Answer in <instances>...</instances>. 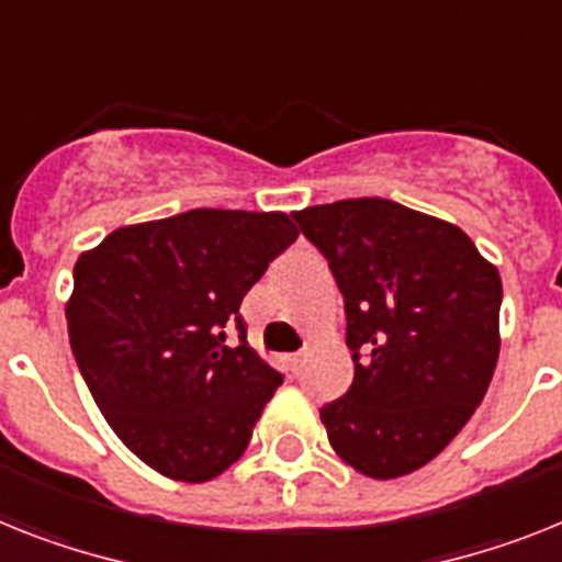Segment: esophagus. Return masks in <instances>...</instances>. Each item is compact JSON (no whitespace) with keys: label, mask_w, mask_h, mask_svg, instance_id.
I'll use <instances>...</instances> for the list:
<instances>
[{"label":"esophagus","mask_w":562,"mask_h":562,"mask_svg":"<svg viewBox=\"0 0 562 562\" xmlns=\"http://www.w3.org/2000/svg\"><path fill=\"white\" fill-rule=\"evenodd\" d=\"M305 360H308V351H296V353H291V357H289L291 371H294V374H300V371H303V366H305Z\"/></svg>","instance_id":"obj_1"}]
</instances>
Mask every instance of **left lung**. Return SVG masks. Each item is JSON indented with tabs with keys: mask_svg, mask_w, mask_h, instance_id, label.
I'll return each mask as SVG.
<instances>
[{
	"mask_svg": "<svg viewBox=\"0 0 562 562\" xmlns=\"http://www.w3.org/2000/svg\"><path fill=\"white\" fill-rule=\"evenodd\" d=\"M346 300L353 383L319 408L334 451L374 480L440 454L483 403L503 282L463 231L362 196L296 211Z\"/></svg>",
	"mask_w": 562,
	"mask_h": 562,
	"instance_id": "1",
	"label": "left lung"
}]
</instances>
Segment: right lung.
<instances>
[{"label":"right lung","instance_id":"right-lung-1","mask_svg":"<svg viewBox=\"0 0 562 562\" xmlns=\"http://www.w3.org/2000/svg\"><path fill=\"white\" fill-rule=\"evenodd\" d=\"M300 231L280 211L193 209L125 225L74 268L68 337L108 426L182 483L223 474L282 383L245 339L243 296ZM240 331L224 346V328Z\"/></svg>","mask_w":562,"mask_h":562}]
</instances>
